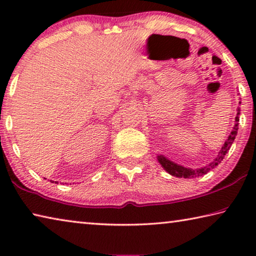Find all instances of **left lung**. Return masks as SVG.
I'll return each mask as SVG.
<instances>
[{
	"instance_id": "8db88e82",
	"label": "left lung",
	"mask_w": 256,
	"mask_h": 256,
	"mask_svg": "<svg viewBox=\"0 0 256 256\" xmlns=\"http://www.w3.org/2000/svg\"><path fill=\"white\" fill-rule=\"evenodd\" d=\"M240 110L238 108L237 110V116L235 118V126H234L232 131L230 133V136H228L227 141L224 142V146L220 150V152L218 154V157H216L214 162H210V164H208V166L203 167V168H198V170H190V168H185L183 166H180V164H176L175 162H170V160L166 159L162 156H159L158 160L159 162L162 164V166L164 168V170L170 172V175L172 176H176V177H184V178H192V177H198V176H202L206 174L208 172H210L211 170H214L216 166H218V164L222 162V160L224 158V156L228 152V150L230 149V146L232 144L234 140H235V138L237 136V131H238V122H240Z\"/></svg>"
}]
</instances>
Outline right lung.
Wrapping results in <instances>:
<instances>
[{"mask_svg":"<svg viewBox=\"0 0 256 256\" xmlns=\"http://www.w3.org/2000/svg\"><path fill=\"white\" fill-rule=\"evenodd\" d=\"M55 183H56V182H55Z\"/></svg>","mask_w":256,"mask_h":256,"instance_id":"add662e5","label":"right lung"}]
</instances>
